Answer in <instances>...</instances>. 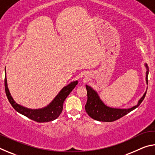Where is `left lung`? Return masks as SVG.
I'll return each instance as SVG.
<instances>
[{
    "label": "left lung",
    "mask_w": 155,
    "mask_h": 155,
    "mask_svg": "<svg viewBox=\"0 0 155 155\" xmlns=\"http://www.w3.org/2000/svg\"><path fill=\"white\" fill-rule=\"evenodd\" d=\"M144 66L146 68V82L148 85V76L149 68L147 64H144ZM86 89L87 91V101L85 104V111L87 114L94 120L100 122H114L115 120L120 119V117L124 116L133 110L137 108L139 105L145 98L146 91L139 100L136 105L128 109H118L113 108L106 105L100 98L98 92L94 89L86 85Z\"/></svg>",
    "instance_id": "left-lung-1"
}]
</instances>
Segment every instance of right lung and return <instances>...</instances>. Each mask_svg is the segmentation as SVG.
Wrapping results in <instances>:
<instances>
[{
  "label": "right lung",
  "mask_w": 155,
  "mask_h": 155,
  "mask_svg": "<svg viewBox=\"0 0 155 155\" xmlns=\"http://www.w3.org/2000/svg\"><path fill=\"white\" fill-rule=\"evenodd\" d=\"M5 92L10 104L14 107L15 111L19 114L27 117L34 121L38 122H47L53 121L59 116L63 110V104L65 98L71 92L76 85L78 84V81H74L70 83L66 86H64L58 94L54 97V98L50 103L48 105L40 109H29L15 102L10 94L9 90L7 85L6 67L5 70Z\"/></svg>",
  "instance_id": "add662e5"
}]
</instances>
